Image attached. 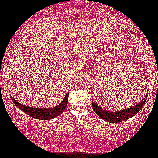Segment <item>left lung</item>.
I'll return each instance as SVG.
<instances>
[{
	"label": "left lung",
	"instance_id": "8db88e82",
	"mask_svg": "<svg viewBox=\"0 0 158 158\" xmlns=\"http://www.w3.org/2000/svg\"><path fill=\"white\" fill-rule=\"evenodd\" d=\"M147 96L148 93L146 94L145 97L140 101L139 103L136 104L135 105L132 106V107L120 110V111L110 112L108 111V110H104L99 105H98L97 103H95L94 102H92V107L95 113L104 120L109 121L110 123L121 122V121L127 120V119L130 118L135 115L141 110L143 104H145Z\"/></svg>",
	"mask_w": 158,
	"mask_h": 158
}]
</instances>
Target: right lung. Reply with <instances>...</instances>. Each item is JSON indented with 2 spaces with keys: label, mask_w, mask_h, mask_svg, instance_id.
Listing matches in <instances>:
<instances>
[{
  "label": "right lung",
  "mask_w": 158,
  "mask_h": 158,
  "mask_svg": "<svg viewBox=\"0 0 158 158\" xmlns=\"http://www.w3.org/2000/svg\"><path fill=\"white\" fill-rule=\"evenodd\" d=\"M12 98L13 103L16 107H18L20 110L24 112L25 113L28 114V115L34 118L39 119V120H50L51 118L58 116L63 113V111L65 110L68 104V94H67L64 96V99L61 102L60 104H58L56 107L53 108H36L28 107V106L23 105L17 102L15 98H12V96H10Z\"/></svg>",
  "instance_id": "obj_1"
}]
</instances>
